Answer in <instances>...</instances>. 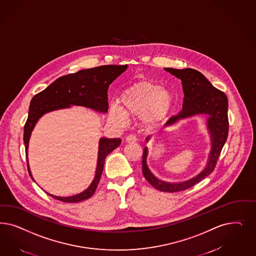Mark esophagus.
Masks as SVG:
<instances>
[{"instance_id":"1","label":"esophagus","mask_w":256,"mask_h":256,"mask_svg":"<svg viewBox=\"0 0 256 256\" xmlns=\"http://www.w3.org/2000/svg\"><path fill=\"white\" fill-rule=\"evenodd\" d=\"M136 136H134V134H129V136H126V138H125V141L127 142V143H134V142H136Z\"/></svg>"}]
</instances>
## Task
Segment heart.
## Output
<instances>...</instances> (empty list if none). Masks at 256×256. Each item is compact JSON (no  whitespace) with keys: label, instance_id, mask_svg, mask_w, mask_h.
Returning <instances> with one entry per match:
<instances>
[{"label":"heart","instance_id":"b5f03b06","mask_svg":"<svg viewBox=\"0 0 256 256\" xmlns=\"http://www.w3.org/2000/svg\"><path fill=\"white\" fill-rule=\"evenodd\" d=\"M122 106L113 104L109 116L120 124H125L129 116H141L144 124L154 127L164 122L172 108L174 98L170 91L152 82L134 84L122 95Z\"/></svg>","mask_w":256,"mask_h":256}]
</instances>
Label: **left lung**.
I'll return each mask as SVG.
<instances>
[{
    "label": "left lung",
    "instance_id": "obj_1",
    "mask_svg": "<svg viewBox=\"0 0 256 256\" xmlns=\"http://www.w3.org/2000/svg\"><path fill=\"white\" fill-rule=\"evenodd\" d=\"M165 70L181 80L184 96L181 112L178 115L172 116L166 122L164 128L172 126L182 120L194 116L206 115L207 130L211 138V150L206 168L193 178L180 182H168L158 179L150 170L147 165L148 148L145 147L143 150L142 174L146 180L154 188L160 191L178 192L190 188L214 170L216 161L228 136V99L222 91L214 88L204 75L196 70L165 68ZM150 138V136H147L146 142H148Z\"/></svg>",
    "mask_w": 256,
    "mask_h": 256
}]
</instances>
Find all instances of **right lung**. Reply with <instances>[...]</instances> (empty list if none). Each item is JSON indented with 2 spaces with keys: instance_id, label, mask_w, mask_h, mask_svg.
<instances>
[{
  "instance_id": "add662e5",
  "label": "right lung",
  "mask_w": 256,
  "mask_h": 256,
  "mask_svg": "<svg viewBox=\"0 0 256 256\" xmlns=\"http://www.w3.org/2000/svg\"><path fill=\"white\" fill-rule=\"evenodd\" d=\"M127 65H106L79 70L76 74L59 77L44 90L34 95L30 102L28 118L24 125V141L26 157L31 134L42 116L52 111L70 108L72 106L90 108L106 114L108 110V91L109 84L127 70ZM122 143L120 138H100L98 150L96 172L90 186L81 193L70 197H50L64 202H79L90 198L94 194L102 174L104 161L108 154ZM28 172L33 179L27 157Z\"/></svg>"
}]
</instances>
